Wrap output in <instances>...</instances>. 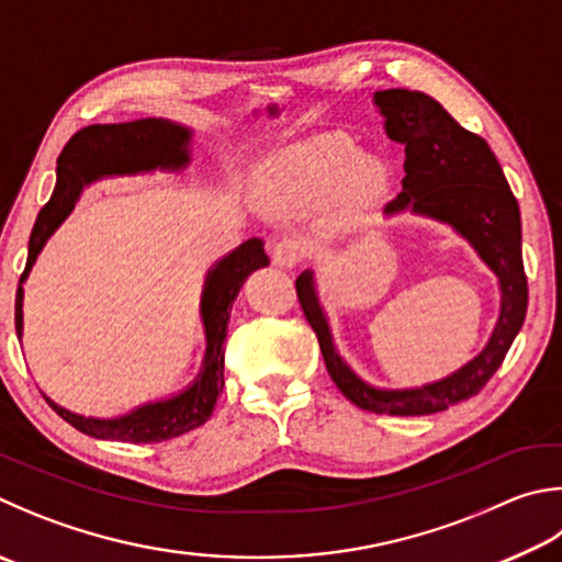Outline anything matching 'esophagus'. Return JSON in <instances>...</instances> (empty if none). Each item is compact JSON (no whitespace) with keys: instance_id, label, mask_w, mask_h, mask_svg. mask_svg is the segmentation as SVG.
<instances>
[{"instance_id":"esophagus-1","label":"esophagus","mask_w":562,"mask_h":562,"mask_svg":"<svg viewBox=\"0 0 562 562\" xmlns=\"http://www.w3.org/2000/svg\"><path fill=\"white\" fill-rule=\"evenodd\" d=\"M307 255H310L307 240L297 236H284L282 240L274 243L272 248V260L282 265V268H294V265H300Z\"/></svg>"}]
</instances>
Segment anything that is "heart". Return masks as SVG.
<instances>
[{"label": "heart", "instance_id": "obj_1", "mask_svg": "<svg viewBox=\"0 0 562 562\" xmlns=\"http://www.w3.org/2000/svg\"><path fill=\"white\" fill-rule=\"evenodd\" d=\"M341 177L346 196L356 203L381 199L387 189L383 165L356 155V147L346 137L329 135L274 157L262 179V193L278 209H307L329 196Z\"/></svg>", "mask_w": 562, "mask_h": 562}]
</instances>
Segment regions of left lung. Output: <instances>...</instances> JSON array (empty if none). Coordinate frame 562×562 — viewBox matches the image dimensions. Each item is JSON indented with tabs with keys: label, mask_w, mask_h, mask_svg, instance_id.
<instances>
[{
	"label": "left lung",
	"mask_w": 562,
	"mask_h": 562,
	"mask_svg": "<svg viewBox=\"0 0 562 562\" xmlns=\"http://www.w3.org/2000/svg\"><path fill=\"white\" fill-rule=\"evenodd\" d=\"M375 105L385 117L387 137L405 145L403 191L387 203L385 213L411 209L450 223L472 243L502 284V314L492 339L476 359L442 381L413 391H379L363 383L334 351L312 272H302L294 288L319 341L326 371L353 405L379 415H432L482 391L521 331L528 307L521 213L492 147L459 125L435 98L391 88L375 93Z\"/></svg>",
	"instance_id": "1"
}]
</instances>
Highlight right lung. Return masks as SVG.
<instances>
[{
    "instance_id": "right-lung-1",
    "label": "right lung",
    "mask_w": 562,
    "mask_h": 562,
    "mask_svg": "<svg viewBox=\"0 0 562 562\" xmlns=\"http://www.w3.org/2000/svg\"><path fill=\"white\" fill-rule=\"evenodd\" d=\"M187 142L189 130H183L169 120L145 117L132 122H117V125H88L78 130L68 145L58 155V181L54 196L48 199L44 209L38 211L34 223L32 240H29V258L16 290L14 322L16 334L22 336V282L36 262V255L46 246L50 233H54L66 216L74 211L80 191L88 181L112 175H135L142 169L155 167H181L187 165ZM270 262L265 255L262 240L250 238L240 248L226 255L216 268L209 272L206 290L201 300V316L206 326V361L199 373L196 383L189 391L161 403H149L137 407L135 413L117 420H95L68 413L66 407L54 401L46 403L64 417L68 425L83 435L98 437V440H117V442H165L203 425L213 413V405L223 391V353H226V329L231 319L233 300L238 297L243 282L248 274Z\"/></svg>"
}]
</instances>
